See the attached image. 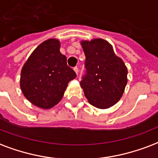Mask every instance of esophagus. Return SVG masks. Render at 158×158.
<instances>
[{
  "mask_svg": "<svg viewBox=\"0 0 158 158\" xmlns=\"http://www.w3.org/2000/svg\"><path fill=\"white\" fill-rule=\"evenodd\" d=\"M74 72H75V73H76V74L77 75H78V73H79V68H78V67H74Z\"/></svg>",
  "mask_w": 158,
  "mask_h": 158,
  "instance_id": "esophagus-1",
  "label": "esophagus"
}]
</instances>
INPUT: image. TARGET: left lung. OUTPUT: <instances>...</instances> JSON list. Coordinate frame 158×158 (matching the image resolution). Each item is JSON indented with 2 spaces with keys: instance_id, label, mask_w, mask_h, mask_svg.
<instances>
[{
  "instance_id": "left-lung-1",
  "label": "left lung",
  "mask_w": 158,
  "mask_h": 158,
  "mask_svg": "<svg viewBox=\"0 0 158 158\" xmlns=\"http://www.w3.org/2000/svg\"><path fill=\"white\" fill-rule=\"evenodd\" d=\"M85 55V74L80 81L90 104L108 108L121 98L127 84V69L114 52L108 42L102 39L82 41Z\"/></svg>"
}]
</instances>
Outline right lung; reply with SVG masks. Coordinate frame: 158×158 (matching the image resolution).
I'll return each instance as SVG.
<instances>
[{"instance_id": "1", "label": "right lung", "mask_w": 158, "mask_h": 158, "mask_svg": "<svg viewBox=\"0 0 158 158\" xmlns=\"http://www.w3.org/2000/svg\"><path fill=\"white\" fill-rule=\"evenodd\" d=\"M60 47L58 40H45L34 50L21 69L22 93L31 103L44 109L56 105L69 82L76 77Z\"/></svg>"}]
</instances>
